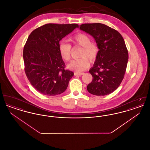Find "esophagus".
Masks as SVG:
<instances>
[{"label":"esophagus","instance_id":"34e87169","mask_svg":"<svg viewBox=\"0 0 150 150\" xmlns=\"http://www.w3.org/2000/svg\"><path fill=\"white\" fill-rule=\"evenodd\" d=\"M84 74V72H74V75H75V76H77V75L81 76V75H83Z\"/></svg>","mask_w":150,"mask_h":150}]
</instances>
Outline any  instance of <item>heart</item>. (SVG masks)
Masks as SVG:
<instances>
[{
    "label": "heart",
    "mask_w": 150,
    "mask_h": 150,
    "mask_svg": "<svg viewBox=\"0 0 150 150\" xmlns=\"http://www.w3.org/2000/svg\"><path fill=\"white\" fill-rule=\"evenodd\" d=\"M70 40L75 45L81 47L79 59H74L67 65V67L76 72L83 71L89 66V61H94L98 56L99 49L96 43L91 42V38L84 33H79L72 36ZM60 56L66 61L71 58V46L69 43L61 42L58 46Z\"/></svg>",
    "instance_id": "obj_1"
}]
</instances>
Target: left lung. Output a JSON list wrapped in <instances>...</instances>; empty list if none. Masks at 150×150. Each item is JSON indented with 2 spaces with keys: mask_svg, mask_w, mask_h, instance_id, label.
I'll return each instance as SVG.
<instances>
[{
  "mask_svg": "<svg viewBox=\"0 0 150 150\" xmlns=\"http://www.w3.org/2000/svg\"><path fill=\"white\" fill-rule=\"evenodd\" d=\"M80 30L92 36L98 47V56L89 70L93 80L86 88L96 96H106L121 84L126 71L128 52L121 34L100 23H84Z\"/></svg>",
  "mask_w": 150,
  "mask_h": 150,
  "instance_id": "obj_1",
  "label": "left lung"
}]
</instances>
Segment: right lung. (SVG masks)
<instances>
[{
  "label": "right lung",
  "instance_id": "obj_1",
  "mask_svg": "<svg viewBox=\"0 0 150 150\" xmlns=\"http://www.w3.org/2000/svg\"><path fill=\"white\" fill-rule=\"evenodd\" d=\"M78 28L75 23H47L29 36L23 52L25 71L39 93L56 96L66 90L74 72L64 69L58 46L62 38Z\"/></svg>",
  "mask_w": 150,
  "mask_h": 150
}]
</instances>
